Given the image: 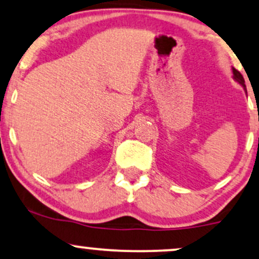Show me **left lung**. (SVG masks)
I'll list each match as a JSON object with an SVG mask.
<instances>
[{"instance_id": "8db88e82", "label": "left lung", "mask_w": 259, "mask_h": 259, "mask_svg": "<svg viewBox=\"0 0 259 259\" xmlns=\"http://www.w3.org/2000/svg\"><path fill=\"white\" fill-rule=\"evenodd\" d=\"M231 70H233V79L235 80V81H236V82H239V84L242 86V88H243V90H245V92H246V95H247V91H246L245 80H243V76L241 75V73H240V72H237V70L235 69V68H231Z\"/></svg>"}]
</instances>
